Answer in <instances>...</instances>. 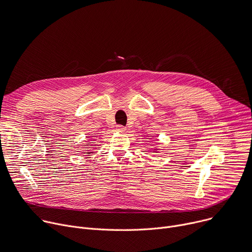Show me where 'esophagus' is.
Here are the masks:
<instances>
[{"mask_svg": "<svg viewBox=\"0 0 252 252\" xmlns=\"http://www.w3.org/2000/svg\"><path fill=\"white\" fill-rule=\"evenodd\" d=\"M117 130L119 131V132H126V128L125 127V126H117Z\"/></svg>", "mask_w": 252, "mask_h": 252, "instance_id": "34e87169", "label": "esophagus"}]
</instances>
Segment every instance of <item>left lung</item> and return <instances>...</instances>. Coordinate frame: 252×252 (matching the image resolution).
Segmentation results:
<instances>
[{
    "label": "left lung",
    "mask_w": 252,
    "mask_h": 252,
    "mask_svg": "<svg viewBox=\"0 0 252 252\" xmlns=\"http://www.w3.org/2000/svg\"><path fill=\"white\" fill-rule=\"evenodd\" d=\"M159 152V149H154V151H153V153H158Z\"/></svg>",
    "instance_id": "8db88e82"
}]
</instances>
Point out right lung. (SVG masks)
Here are the masks:
<instances>
[{
    "label": "right lung",
    "mask_w": 252,
    "mask_h": 252,
    "mask_svg": "<svg viewBox=\"0 0 252 252\" xmlns=\"http://www.w3.org/2000/svg\"><path fill=\"white\" fill-rule=\"evenodd\" d=\"M86 144H87V145H89V144H90V141H87V142H86ZM94 152V151H87V153H86V154H88V155H89V154H93Z\"/></svg>",
    "instance_id": "obj_1"
}]
</instances>
